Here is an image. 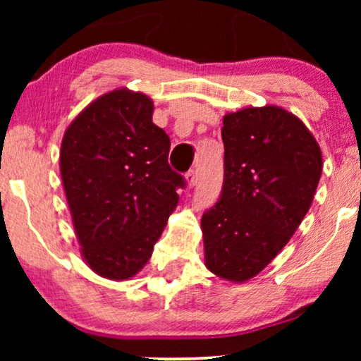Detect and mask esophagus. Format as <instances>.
Instances as JSON below:
<instances>
[{
  "instance_id": "esophagus-1",
  "label": "esophagus",
  "mask_w": 361,
  "mask_h": 361,
  "mask_svg": "<svg viewBox=\"0 0 361 361\" xmlns=\"http://www.w3.org/2000/svg\"><path fill=\"white\" fill-rule=\"evenodd\" d=\"M184 177H185V182H187V185H189V187H194L197 184V172L194 169L185 172Z\"/></svg>"
}]
</instances>
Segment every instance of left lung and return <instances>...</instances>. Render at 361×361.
Here are the masks:
<instances>
[{
  "instance_id": "obj_1",
  "label": "left lung",
  "mask_w": 361,
  "mask_h": 361,
  "mask_svg": "<svg viewBox=\"0 0 361 361\" xmlns=\"http://www.w3.org/2000/svg\"><path fill=\"white\" fill-rule=\"evenodd\" d=\"M224 189L202 216L205 266L231 283L259 274L299 228L322 176L309 128L276 105L226 113Z\"/></svg>"
}]
</instances>
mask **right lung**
Instances as JSON below:
<instances>
[{
	"label": "right lung",
	"mask_w": 361,
	"mask_h": 361,
	"mask_svg": "<svg viewBox=\"0 0 361 361\" xmlns=\"http://www.w3.org/2000/svg\"><path fill=\"white\" fill-rule=\"evenodd\" d=\"M145 93L116 88L78 113L63 133L61 177L82 258L93 273H140L179 202L171 140L152 123Z\"/></svg>",
	"instance_id": "1"
}]
</instances>
